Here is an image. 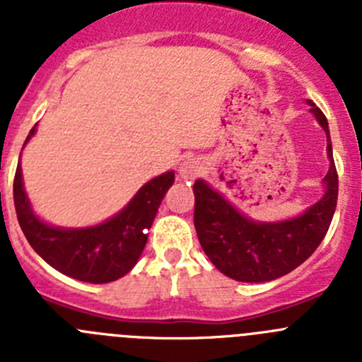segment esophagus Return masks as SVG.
I'll return each mask as SVG.
<instances>
[{
    "instance_id": "1",
    "label": "esophagus",
    "mask_w": 362,
    "mask_h": 362,
    "mask_svg": "<svg viewBox=\"0 0 362 362\" xmlns=\"http://www.w3.org/2000/svg\"><path fill=\"white\" fill-rule=\"evenodd\" d=\"M201 163L196 161V159H187V161L183 163V165L179 166V175H181V179H194L197 177V175L201 174Z\"/></svg>"
}]
</instances>
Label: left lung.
Listing matches in <instances>:
<instances>
[{"label": "left lung", "instance_id": "left-lung-1", "mask_svg": "<svg viewBox=\"0 0 362 362\" xmlns=\"http://www.w3.org/2000/svg\"><path fill=\"white\" fill-rule=\"evenodd\" d=\"M306 103L326 132V153L330 159V168L322 179V197L300 216L274 223L254 221L239 212L206 181L197 179L194 183V225L197 238L214 267L230 279L241 283L279 279L305 263L328 232L337 206V170L328 121L315 103L310 99H306Z\"/></svg>", "mask_w": 362, "mask_h": 362}]
</instances>
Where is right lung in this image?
Listing matches in <instances>:
<instances>
[{"instance_id": "add662e5", "label": "right lung", "mask_w": 362, "mask_h": 362, "mask_svg": "<svg viewBox=\"0 0 362 362\" xmlns=\"http://www.w3.org/2000/svg\"><path fill=\"white\" fill-rule=\"evenodd\" d=\"M36 134V127L25 145ZM23 145V148H25ZM174 170L150 179L123 210L110 219L85 228H63L45 223L32 210L23 187L21 163L14 177V206L25 238L41 259L57 272L85 283H110L136 267L148 239L159 204L174 185Z\"/></svg>"}]
</instances>
